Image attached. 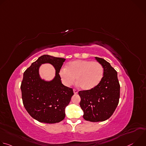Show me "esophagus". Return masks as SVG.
<instances>
[{"instance_id":"1","label":"esophagus","mask_w":146,"mask_h":146,"mask_svg":"<svg viewBox=\"0 0 146 146\" xmlns=\"http://www.w3.org/2000/svg\"><path fill=\"white\" fill-rule=\"evenodd\" d=\"M73 92H74V94H78V91L76 90H73Z\"/></svg>"}]
</instances>
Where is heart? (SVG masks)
<instances>
[{"mask_svg": "<svg viewBox=\"0 0 146 146\" xmlns=\"http://www.w3.org/2000/svg\"><path fill=\"white\" fill-rule=\"evenodd\" d=\"M59 74L65 86H72L76 78L78 85L82 90H90L96 87L102 81L104 69L98 62L76 60L69 62L65 68L60 70Z\"/></svg>", "mask_w": 146, "mask_h": 146, "instance_id": "b5f03b06", "label": "heart"}]
</instances>
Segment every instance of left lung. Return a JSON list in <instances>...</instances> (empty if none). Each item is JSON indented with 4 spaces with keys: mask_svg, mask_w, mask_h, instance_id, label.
I'll return each mask as SVG.
<instances>
[{
    "mask_svg": "<svg viewBox=\"0 0 146 146\" xmlns=\"http://www.w3.org/2000/svg\"><path fill=\"white\" fill-rule=\"evenodd\" d=\"M95 58L103 67V78L96 87L80 91L78 95L84 119L99 122L109 119L114 112L119 102L120 86L117 72L109 62L101 58Z\"/></svg>",
    "mask_w": 146,
    "mask_h": 146,
    "instance_id": "obj_1",
    "label": "left lung"
}]
</instances>
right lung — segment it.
Listing matches in <instances>:
<instances>
[{
    "label": "right lung",
    "mask_w": 146,
    "mask_h": 146,
    "mask_svg": "<svg viewBox=\"0 0 146 146\" xmlns=\"http://www.w3.org/2000/svg\"><path fill=\"white\" fill-rule=\"evenodd\" d=\"M65 59L48 55L40 56L23 75L21 86L24 106L34 119L40 122L55 123L65 117V109L74 95L72 88L62 84L59 73ZM51 64L56 70L51 80L41 79V64Z\"/></svg>",
    "instance_id": "obj_1"
}]
</instances>
